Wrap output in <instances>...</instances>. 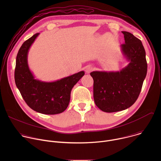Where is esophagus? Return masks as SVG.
Instances as JSON below:
<instances>
[{
    "mask_svg": "<svg viewBox=\"0 0 161 161\" xmlns=\"http://www.w3.org/2000/svg\"><path fill=\"white\" fill-rule=\"evenodd\" d=\"M92 69H93L92 67L90 66V65H87V66L85 67V72H86L87 74H88V73H90L92 71Z\"/></svg>",
    "mask_w": 161,
    "mask_h": 161,
    "instance_id": "1",
    "label": "esophagus"
}]
</instances>
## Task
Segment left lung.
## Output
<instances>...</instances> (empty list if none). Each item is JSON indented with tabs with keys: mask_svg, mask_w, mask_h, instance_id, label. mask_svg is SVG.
I'll return each instance as SVG.
<instances>
[{
	"mask_svg": "<svg viewBox=\"0 0 161 161\" xmlns=\"http://www.w3.org/2000/svg\"><path fill=\"white\" fill-rule=\"evenodd\" d=\"M122 53L127 65L119 71H93L94 99L103 111L112 113L130 107L137 100L147 73L146 53L142 41L122 31Z\"/></svg>",
	"mask_w": 161,
	"mask_h": 161,
	"instance_id": "1",
	"label": "left lung"
}]
</instances>
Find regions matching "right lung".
Masks as SVG:
<instances>
[{
    "label": "right lung",
    "mask_w": 161,
    "mask_h": 161,
    "mask_svg": "<svg viewBox=\"0 0 161 161\" xmlns=\"http://www.w3.org/2000/svg\"><path fill=\"white\" fill-rule=\"evenodd\" d=\"M39 35L37 33L25 41L16 59L15 83L27 105L33 110L45 114L64 111L69 104L73 86L84 76L83 71L54 81L36 79L28 64V53Z\"/></svg>",
    "instance_id": "1"
}]
</instances>
